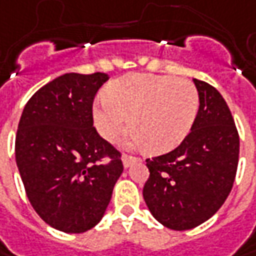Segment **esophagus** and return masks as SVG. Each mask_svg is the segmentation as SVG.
I'll return each mask as SVG.
<instances>
[{"instance_id":"obj_1","label":"esophagus","mask_w":256,"mask_h":256,"mask_svg":"<svg viewBox=\"0 0 256 256\" xmlns=\"http://www.w3.org/2000/svg\"><path fill=\"white\" fill-rule=\"evenodd\" d=\"M122 162H123V167H124V168H128V167H130V166H132V164L133 163H136L137 162V158H134V157H132V156H123V157H122Z\"/></svg>"}]
</instances>
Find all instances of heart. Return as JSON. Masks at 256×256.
Here are the masks:
<instances>
[{
  "instance_id": "1",
  "label": "heart",
  "mask_w": 256,
  "mask_h": 256,
  "mask_svg": "<svg viewBox=\"0 0 256 256\" xmlns=\"http://www.w3.org/2000/svg\"><path fill=\"white\" fill-rule=\"evenodd\" d=\"M102 100L94 102V128L106 142H116L130 123L128 144L150 153L172 152L188 136L198 112V93L187 79L133 74L112 80ZM129 119L128 120L127 118Z\"/></svg>"
}]
</instances>
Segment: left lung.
<instances>
[{
	"label": "left lung",
	"mask_w": 256,
	"mask_h": 256,
	"mask_svg": "<svg viewBox=\"0 0 256 256\" xmlns=\"http://www.w3.org/2000/svg\"><path fill=\"white\" fill-rule=\"evenodd\" d=\"M200 108L188 136L167 154L147 158L150 177L143 198L164 226L186 231L206 222L225 202L232 188L240 137L221 93L192 79Z\"/></svg>",
	"instance_id": "1"
}]
</instances>
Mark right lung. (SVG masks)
Instances as JSON below:
<instances>
[{"instance_id": "1", "label": "right lung", "mask_w": 256, "mask_h": 256, "mask_svg": "<svg viewBox=\"0 0 256 256\" xmlns=\"http://www.w3.org/2000/svg\"><path fill=\"white\" fill-rule=\"evenodd\" d=\"M106 74H65L25 104L15 160L28 200L58 231L86 232L104 216L123 172L120 153L93 128L92 103ZM103 156L111 163L100 164Z\"/></svg>"}]
</instances>
